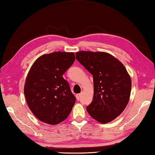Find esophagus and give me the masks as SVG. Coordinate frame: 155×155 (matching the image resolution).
Segmentation results:
<instances>
[{"mask_svg": "<svg viewBox=\"0 0 155 155\" xmlns=\"http://www.w3.org/2000/svg\"><path fill=\"white\" fill-rule=\"evenodd\" d=\"M76 97H77V99L78 101H79L81 99V94H77L76 95Z\"/></svg>", "mask_w": 155, "mask_h": 155, "instance_id": "34e87169", "label": "esophagus"}]
</instances>
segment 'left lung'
<instances>
[{"mask_svg": "<svg viewBox=\"0 0 155 155\" xmlns=\"http://www.w3.org/2000/svg\"><path fill=\"white\" fill-rule=\"evenodd\" d=\"M75 54L93 77L94 97L87 112L101 123L112 121L123 113L129 101L131 80L126 68L107 52L81 51Z\"/></svg>", "mask_w": 155, "mask_h": 155, "instance_id": "left-lung-1", "label": "left lung"}]
</instances>
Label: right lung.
<instances>
[{"mask_svg":"<svg viewBox=\"0 0 155 155\" xmlns=\"http://www.w3.org/2000/svg\"><path fill=\"white\" fill-rule=\"evenodd\" d=\"M74 61V52H54L37 58L29 71L25 98L32 113L43 123L57 124L71 113L76 98L62 74Z\"/></svg>","mask_w":155,"mask_h":155,"instance_id":"obj_1","label":"right lung"}]
</instances>
